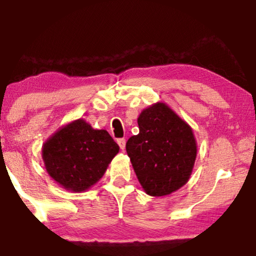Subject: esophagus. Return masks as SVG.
Here are the masks:
<instances>
[{
	"label": "esophagus",
	"mask_w": 256,
	"mask_h": 256,
	"mask_svg": "<svg viewBox=\"0 0 256 256\" xmlns=\"http://www.w3.org/2000/svg\"><path fill=\"white\" fill-rule=\"evenodd\" d=\"M118 144L120 146L121 150H124L126 149V140L124 138H118Z\"/></svg>",
	"instance_id": "1"
}]
</instances>
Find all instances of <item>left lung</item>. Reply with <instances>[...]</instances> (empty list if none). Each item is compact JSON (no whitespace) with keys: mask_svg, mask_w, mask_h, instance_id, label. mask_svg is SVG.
<instances>
[{"mask_svg":"<svg viewBox=\"0 0 256 256\" xmlns=\"http://www.w3.org/2000/svg\"><path fill=\"white\" fill-rule=\"evenodd\" d=\"M138 134L126 150L146 194L162 197L188 183L197 157L194 130L164 102L143 110L138 118Z\"/></svg>","mask_w":256,"mask_h":256,"instance_id":"obj_1","label":"left lung"}]
</instances>
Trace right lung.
Masks as SVG:
<instances>
[{
	"mask_svg": "<svg viewBox=\"0 0 256 256\" xmlns=\"http://www.w3.org/2000/svg\"><path fill=\"white\" fill-rule=\"evenodd\" d=\"M118 149L107 130L94 129L78 118L43 143L42 157L56 183L68 191L84 192L102 178Z\"/></svg>",
	"mask_w": 256,
	"mask_h": 256,
	"instance_id": "obj_1",
	"label": "right lung"
}]
</instances>
